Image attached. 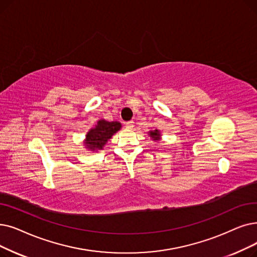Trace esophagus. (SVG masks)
<instances>
[{
    "label": "esophagus",
    "mask_w": 257,
    "mask_h": 257,
    "mask_svg": "<svg viewBox=\"0 0 257 257\" xmlns=\"http://www.w3.org/2000/svg\"><path fill=\"white\" fill-rule=\"evenodd\" d=\"M133 124H135V122H133V120H129V121L126 122L125 126H126V128L131 129V128H133Z\"/></svg>",
    "instance_id": "obj_1"
}]
</instances>
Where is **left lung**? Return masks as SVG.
<instances>
[{
	"mask_svg": "<svg viewBox=\"0 0 257 257\" xmlns=\"http://www.w3.org/2000/svg\"><path fill=\"white\" fill-rule=\"evenodd\" d=\"M149 136L151 139H153V141H160L161 139V133H160V130L158 129L149 131Z\"/></svg>",
	"mask_w": 257,
	"mask_h": 257,
	"instance_id": "8db88e82",
	"label": "left lung"
}]
</instances>
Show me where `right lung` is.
I'll list each match as a JSON object with an SVG mask.
<instances>
[{
	"label": "right lung",
	"mask_w": 257,
	"mask_h": 257,
	"mask_svg": "<svg viewBox=\"0 0 257 257\" xmlns=\"http://www.w3.org/2000/svg\"><path fill=\"white\" fill-rule=\"evenodd\" d=\"M121 125L118 121H107L105 119L97 120L94 128L87 132L85 139V146L90 151L103 150L108 140L112 138L114 133L120 129Z\"/></svg>",
	"instance_id": "add662e5"
}]
</instances>
